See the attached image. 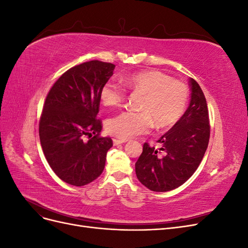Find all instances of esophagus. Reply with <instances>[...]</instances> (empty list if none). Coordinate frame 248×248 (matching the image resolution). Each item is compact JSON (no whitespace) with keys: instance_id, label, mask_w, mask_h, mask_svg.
<instances>
[{"instance_id":"34e87169","label":"esophagus","mask_w":248,"mask_h":248,"mask_svg":"<svg viewBox=\"0 0 248 248\" xmlns=\"http://www.w3.org/2000/svg\"><path fill=\"white\" fill-rule=\"evenodd\" d=\"M112 142H114V145H115V146H117V145H120V144H123V142H125V140L114 139V140H112Z\"/></svg>"}]
</instances>
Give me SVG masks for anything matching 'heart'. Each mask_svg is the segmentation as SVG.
I'll return each mask as SVG.
<instances>
[{"label":"heart","mask_w":248,"mask_h":248,"mask_svg":"<svg viewBox=\"0 0 248 248\" xmlns=\"http://www.w3.org/2000/svg\"><path fill=\"white\" fill-rule=\"evenodd\" d=\"M122 82L126 88L142 94L140 111L124 110L108 119L106 128L110 136L128 140L147 132L153 123L156 128L166 129L184 115L189 94L182 81L172 80L158 70H147L126 77ZM100 99L104 106H119L126 99V89L108 80L100 90Z\"/></svg>","instance_id":"heart-1"}]
</instances>
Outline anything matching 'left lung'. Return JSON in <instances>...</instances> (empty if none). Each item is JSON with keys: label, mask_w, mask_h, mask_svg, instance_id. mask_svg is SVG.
<instances>
[{"label": "left lung", "mask_w": 248, "mask_h": 248, "mask_svg": "<svg viewBox=\"0 0 248 248\" xmlns=\"http://www.w3.org/2000/svg\"><path fill=\"white\" fill-rule=\"evenodd\" d=\"M191 99L181 119L157 140L156 149L145 142L136 162L140 182L153 191H169L184 184L197 170L210 138L209 111L198 82L189 78Z\"/></svg>", "instance_id": "left-lung-1"}]
</instances>
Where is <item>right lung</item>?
<instances>
[{
  "label": "right lung",
  "instance_id": "right-lung-1",
  "mask_svg": "<svg viewBox=\"0 0 248 248\" xmlns=\"http://www.w3.org/2000/svg\"><path fill=\"white\" fill-rule=\"evenodd\" d=\"M114 69V64L98 60L74 66L58 78L43 104L39 138L44 156L55 174L70 185L94 181L106 166L112 140L100 137L102 122L97 114L100 90Z\"/></svg>",
  "mask_w": 248,
  "mask_h": 248
}]
</instances>
